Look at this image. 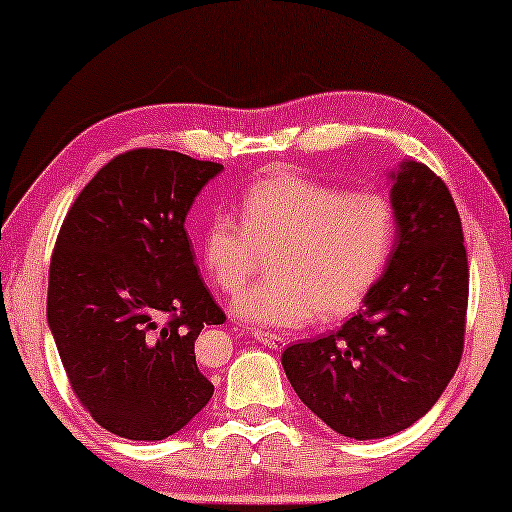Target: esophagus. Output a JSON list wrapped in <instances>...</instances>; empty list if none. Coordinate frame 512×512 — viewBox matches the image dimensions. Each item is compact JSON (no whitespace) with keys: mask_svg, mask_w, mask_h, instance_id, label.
Segmentation results:
<instances>
[{"mask_svg":"<svg viewBox=\"0 0 512 512\" xmlns=\"http://www.w3.org/2000/svg\"><path fill=\"white\" fill-rule=\"evenodd\" d=\"M251 335H254V340H256V342H261V345L270 347V349H275V352H279V349H284V347H286V338H282V335H277V333L254 331Z\"/></svg>","mask_w":512,"mask_h":512,"instance_id":"1","label":"esophagus"}]
</instances>
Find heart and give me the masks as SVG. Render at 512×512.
Segmentation results:
<instances>
[{
	"mask_svg": "<svg viewBox=\"0 0 512 512\" xmlns=\"http://www.w3.org/2000/svg\"><path fill=\"white\" fill-rule=\"evenodd\" d=\"M396 209L375 191H352L296 172L256 179L240 198V221L207 219L200 254L207 275L237 298L263 270L270 279L235 303L247 324L289 331L359 310L394 254Z\"/></svg>",
	"mask_w": 512,
	"mask_h": 512,
	"instance_id": "obj_1",
	"label": "heart"
}]
</instances>
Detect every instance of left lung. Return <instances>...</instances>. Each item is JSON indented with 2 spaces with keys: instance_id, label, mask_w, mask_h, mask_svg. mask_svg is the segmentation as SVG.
Listing matches in <instances>:
<instances>
[{
  "instance_id": "left-lung-1",
  "label": "left lung",
  "mask_w": 512,
  "mask_h": 512,
  "mask_svg": "<svg viewBox=\"0 0 512 512\" xmlns=\"http://www.w3.org/2000/svg\"><path fill=\"white\" fill-rule=\"evenodd\" d=\"M394 254L338 331L284 349L293 391L347 438L408 429L443 394L464 352L468 258L450 191L424 163L391 172Z\"/></svg>"
}]
</instances>
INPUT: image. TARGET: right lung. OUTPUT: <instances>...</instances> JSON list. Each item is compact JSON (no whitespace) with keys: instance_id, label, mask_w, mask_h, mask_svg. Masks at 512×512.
Listing matches in <instances>:
<instances>
[{"instance_id":"right-lung-1","label":"right lung","mask_w":512,"mask_h":512,"mask_svg":"<svg viewBox=\"0 0 512 512\" xmlns=\"http://www.w3.org/2000/svg\"><path fill=\"white\" fill-rule=\"evenodd\" d=\"M223 170L165 149L109 160L69 207L48 272V326L76 398L102 429L163 440L209 403L195 340L226 314L184 221Z\"/></svg>"}]
</instances>
